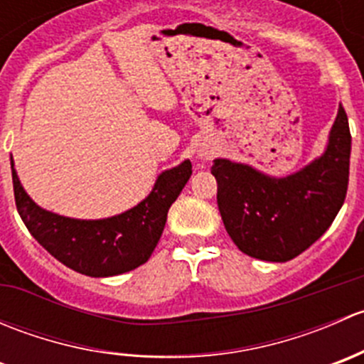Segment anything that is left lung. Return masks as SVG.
I'll use <instances>...</instances> for the list:
<instances>
[{
    "label": "left lung",
    "instance_id": "left-lung-1",
    "mask_svg": "<svg viewBox=\"0 0 364 364\" xmlns=\"http://www.w3.org/2000/svg\"><path fill=\"white\" fill-rule=\"evenodd\" d=\"M350 130L338 109L324 155L289 178H269L248 165L215 160L220 215L247 255L287 262L310 248L338 215L348 186Z\"/></svg>",
    "mask_w": 364,
    "mask_h": 364
}]
</instances>
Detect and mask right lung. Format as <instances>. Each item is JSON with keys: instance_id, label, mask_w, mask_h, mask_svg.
<instances>
[{"instance_id": "1", "label": "right lung", "mask_w": 364, "mask_h": 364, "mask_svg": "<svg viewBox=\"0 0 364 364\" xmlns=\"http://www.w3.org/2000/svg\"><path fill=\"white\" fill-rule=\"evenodd\" d=\"M192 176V164L183 161L165 171L148 199L123 215L107 220H73L38 208L14 171L17 211L31 236L54 259L80 274L114 277L135 269L151 257L164 232L167 213Z\"/></svg>"}]
</instances>
